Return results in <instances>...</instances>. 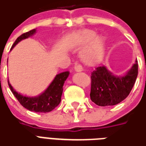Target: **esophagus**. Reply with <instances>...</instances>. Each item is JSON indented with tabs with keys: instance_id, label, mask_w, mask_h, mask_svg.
Instances as JSON below:
<instances>
[{
	"instance_id": "34e87169",
	"label": "esophagus",
	"mask_w": 146,
	"mask_h": 146,
	"mask_svg": "<svg viewBox=\"0 0 146 146\" xmlns=\"http://www.w3.org/2000/svg\"><path fill=\"white\" fill-rule=\"evenodd\" d=\"M74 70H75L76 72H82V71H83V67H82L80 64H75V66H74Z\"/></svg>"
}]
</instances>
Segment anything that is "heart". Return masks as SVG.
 <instances>
[{
  "label": "heart",
  "instance_id": "heart-1",
  "mask_svg": "<svg viewBox=\"0 0 146 146\" xmlns=\"http://www.w3.org/2000/svg\"><path fill=\"white\" fill-rule=\"evenodd\" d=\"M95 38V33L92 31L86 30L81 35L82 40L85 43H88L92 40L83 54L85 60L88 61H95L102 55L104 51V41L102 38Z\"/></svg>",
  "mask_w": 146,
  "mask_h": 146
}]
</instances>
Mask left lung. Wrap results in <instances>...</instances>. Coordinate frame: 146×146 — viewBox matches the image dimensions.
I'll use <instances>...</instances> for the list:
<instances>
[{
    "mask_svg": "<svg viewBox=\"0 0 146 146\" xmlns=\"http://www.w3.org/2000/svg\"><path fill=\"white\" fill-rule=\"evenodd\" d=\"M137 75V61L124 76H115L105 66L96 67L91 74V100L99 106L119 104L131 92Z\"/></svg>",
    "mask_w": 146,
    "mask_h": 146,
    "instance_id": "left-lung-1",
    "label": "left lung"
}]
</instances>
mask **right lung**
<instances>
[{
	"label": "right lung",
	"mask_w": 146,
	"mask_h": 146,
	"mask_svg": "<svg viewBox=\"0 0 146 146\" xmlns=\"http://www.w3.org/2000/svg\"><path fill=\"white\" fill-rule=\"evenodd\" d=\"M35 32V29H33L30 31L22 34L15 40L14 44L12 45L11 49L21 40L29 38L30 36H32ZM68 75L69 72H61L60 74H57L56 77L54 78L53 82H51L48 88L42 94H40L37 97H27L21 95L13 88L9 82H8V85L13 95L16 97L23 107L35 112L46 113L54 109L61 102V97L63 92V85Z\"/></svg>",
	"instance_id": "1"
}]
</instances>
